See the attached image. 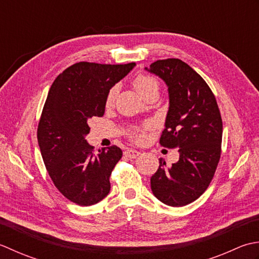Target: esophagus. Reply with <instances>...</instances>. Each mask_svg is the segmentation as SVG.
<instances>
[{
  "instance_id": "1",
  "label": "esophagus",
  "mask_w": 259,
  "mask_h": 259,
  "mask_svg": "<svg viewBox=\"0 0 259 259\" xmlns=\"http://www.w3.org/2000/svg\"><path fill=\"white\" fill-rule=\"evenodd\" d=\"M124 154H125L126 156H127V157H130V159H136V157L141 154V152L136 151V150L128 149V150H126V151L124 152Z\"/></svg>"
}]
</instances>
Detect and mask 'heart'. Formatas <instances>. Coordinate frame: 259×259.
<instances>
[{
    "label": "heart",
    "mask_w": 259,
    "mask_h": 259,
    "mask_svg": "<svg viewBox=\"0 0 259 259\" xmlns=\"http://www.w3.org/2000/svg\"><path fill=\"white\" fill-rule=\"evenodd\" d=\"M132 85H133L136 93L140 95V96L143 99H147L150 96L153 95H159L160 93V82L155 77L145 75V73H140L137 75L133 81H132ZM117 93L118 88L114 86L108 91L106 98H105V106L106 107H113L116 102V98H117ZM145 128H133L128 132V135L131 139L135 142H142L144 140L145 134H144Z\"/></svg>",
    "instance_id": "1"
}]
</instances>
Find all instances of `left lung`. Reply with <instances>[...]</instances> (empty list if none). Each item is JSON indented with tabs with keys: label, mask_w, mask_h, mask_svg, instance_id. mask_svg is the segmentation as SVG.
Here are the masks:
<instances>
[{
	"label": "left lung",
	"mask_w": 259,
	"mask_h": 259,
	"mask_svg": "<svg viewBox=\"0 0 259 259\" xmlns=\"http://www.w3.org/2000/svg\"><path fill=\"white\" fill-rule=\"evenodd\" d=\"M145 69L163 79L168 91L170 106L160 144L180 153L171 166L161 157L151 189L164 204L183 207L201 196L213 179L221 154L223 119L208 83L186 62L168 58Z\"/></svg>",
	"instance_id": "obj_1"
}]
</instances>
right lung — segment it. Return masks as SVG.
<instances>
[{
  "label": "right lung",
  "mask_w": 259,
  "mask_h": 259,
  "mask_svg": "<svg viewBox=\"0 0 259 259\" xmlns=\"http://www.w3.org/2000/svg\"><path fill=\"white\" fill-rule=\"evenodd\" d=\"M134 66L77 62L50 87L38 125V143L52 182L73 203L92 205L109 193V177L123 152L115 145L95 151L85 136L91 118L104 115L109 89Z\"/></svg>",
  "instance_id": "obj_1"
}]
</instances>
